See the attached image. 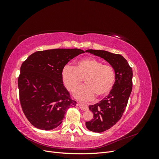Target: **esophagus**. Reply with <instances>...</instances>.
<instances>
[{"instance_id":"esophagus-1","label":"esophagus","mask_w":159,"mask_h":159,"mask_svg":"<svg viewBox=\"0 0 159 159\" xmlns=\"http://www.w3.org/2000/svg\"><path fill=\"white\" fill-rule=\"evenodd\" d=\"M78 105H79V107H80V109H82L83 111H88V109H89L88 105H84V104L79 103V104H78Z\"/></svg>"}]
</instances>
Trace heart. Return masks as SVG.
Wrapping results in <instances>:
<instances>
[{"instance_id":"obj_1","label":"heart","mask_w":159,"mask_h":159,"mask_svg":"<svg viewBox=\"0 0 159 159\" xmlns=\"http://www.w3.org/2000/svg\"><path fill=\"white\" fill-rule=\"evenodd\" d=\"M61 78L66 88L74 91L85 80V85L77 89L74 96L80 102H88L107 96L112 90L115 73L111 66L103 64L94 57L78 60L75 66L66 65L61 71Z\"/></svg>"}]
</instances>
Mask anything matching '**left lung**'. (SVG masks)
I'll use <instances>...</instances> for the list:
<instances>
[{"mask_svg":"<svg viewBox=\"0 0 159 159\" xmlns=\"http://www.w3.org/2000/svg\"><path fill=\"white\" fill-rule=\"evenodd\" d=\"M85 52L107 61L115 73V81L109 94L99 103L89 106L93 119L86 122L85 126L91 131L102 133L112 127L122 117L132 91L133 70L121 55L105 50Z\"/></svg>","mask_w":159,"mask_h":159,"instance_id":"8db88e82","label":"left lung"}]
</instances>
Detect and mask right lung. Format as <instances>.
Listing matches in <instances>:
<instances>
[{"label": "right lung", "mask_w": 159, "mask_h": 159, "mask_svg": "<svg viewBox=\"0 0 159 159\" xmlns=\"http://www.w3.org/2000/svg\"><path fill=\"white\" fill-rule=\"evenodd\" d=\"M85 52L80 49H52L33 53L23 62L18 79L24 113L35 127L50 131L62 123L76 102L71 99L61 78L68 62Z\"/></svg>", "instance_id": "obj_1"}]
</instances>
